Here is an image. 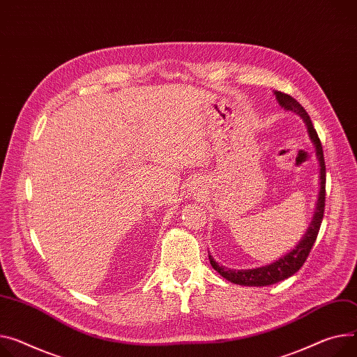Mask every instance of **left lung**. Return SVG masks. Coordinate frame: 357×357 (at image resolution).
<instances>
[{
	"label": "left lung",
	"instance_id": "obj_1",
	"mask_svg": "<svg viewBox=\"0 0 357 357\" xmlns=\"http://www.w3.org/2000/svg\"><path fill=\"white\" fill-rule=\"evenodd\" d=\"M274 96H276L282 108H284L286 112L294 113L296 116H300V119L305 121V124L307 127L309 137H310L312 143L314 144L317 160H319V164H320V188H319V195H317L316 208H314L312 222H310L306 233L303 234V237L300 238V241L294 245L293 250H290L289 253H286L284 256H282L276 261H273V263L266 264V266H261V267H256V268L236 270V268H229L226 266L218 264L213 259V256H210V253H208L211 267L226 280H229L234 284H240V286H256V287L270 286V284H274V283H279L282 280H286L290 276H293L294 273H297L298 268L303 266V263L306 261V259H307V256H309V253L313 248V244H314L316 237H317L319 230H320V225H321V220H323V213H324L326 166H324L323 149H321V143L319 140V135H317V132L313 127V123H312L309 114L306 113V109L300 105L298 101H296L291 96L280 93V91H274Z\"/></svg>",
	"mask_w": 357,
	"mask_h": 357
}]
</instances>
